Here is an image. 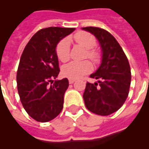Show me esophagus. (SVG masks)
<instances>
[{"instance_id":"esophagus-1","label":"esophagus","mask_w":149,"mask_h":149,"mask_svg":"<svg viewBox=\"0 0 149 149\" xmlns=\"http://www.w3.org/2000/svg\"><path fill=\"white\" fill-rule=\"evenodd\" d=\"M75 81H76V80H75V79H69V83H70V84H73V83H74Z\"/></svg>"}]
</instances>
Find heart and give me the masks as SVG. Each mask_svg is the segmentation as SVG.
Returning <instances> with one entry per match:
<instances>
[{"instance_id":"obj_1","label":"heart","mask_w":149,"mask_h":149,"mask_svg":"<svg viewBox=\"0 0 149 149\" xmlns=\"http://www.w3.org/2000/svg\"><path fill=\"white\" fill-rule=\"evenodd\" d=\"M73 40L86 50V58H90L94 63H99L100 55L99 52L93 48L97 45V39L92 34L86 31H78L72 36ZM56 53L61 62L65 63L70 58V42L66 38L60 40L56 45ZM92 70V65L89 61L72 62L64 65L62 69V73L64 77L70 79H76L84 77Z\"/></svg>"}]
</instances>
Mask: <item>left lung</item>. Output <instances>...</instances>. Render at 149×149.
<instances>
[{
  "label": "left lung",
  "instance_id": "1",
  "mask_svg": "<svg viewBox=\"0 0 149 149\" xmlns=\"http://www.w3.org/2000/svg\"><path fill=\"white\" fill-rule=\"evenodd\" d=\"M83 29L96 36L103 51L101 64L90 76L98 82L86 83L83 96L85 105L96 114L109 115L120 109L128 96L132 79L128 59L110 32L97 27Z\"/></svg>",
  "mask_w": 149,
  "mask_h": 149
}]
</instances>
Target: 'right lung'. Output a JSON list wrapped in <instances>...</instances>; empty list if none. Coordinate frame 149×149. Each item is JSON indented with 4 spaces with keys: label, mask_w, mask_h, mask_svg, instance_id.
Instances as JSON below:
<instances>
[{
    "label": "right lung",
    "mask_w": 149,
    "mask_h": 149,
    "mask_svg": "<svg viewBox=\"0 0 149 149\" xmlns=\"http://www.w3.org/2000/svg\"><path fill=\"white\" fill-rule=\"evenodd\" d=\"M74 30L60 27L40 29L22 52L17 71V91L24 110L37 121H49L63 110L69 80L53 81L60 71L56 47Z\"/></svg>",
    "instance_id": "obj_1"
}]
</instances>
